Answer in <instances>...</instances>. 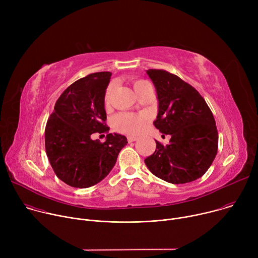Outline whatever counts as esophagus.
Returning a JSON list of instances; mask_svg holds the SVG:
<instances>
[{"mask_svg":"<svg viewBox=\"0 0 258 258\" xmlns=\"http://www.w3.org/2000/svg\"><path fill=\"white\" fill-rule=\"evenodd\" d=\"M137 137H134V136H132V137H127V142L128 143H132V142H135V141H137Z\"/></svg>","mask_w":258,"mask_h":258,"instance_id":"esophagus-1","label":"esophagus"}]
</instances>
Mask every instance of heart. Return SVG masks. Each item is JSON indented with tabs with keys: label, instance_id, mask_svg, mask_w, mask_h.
Wrapping results in <instances>:
<instances>
[{
	"label": "heart",
	"instance_id": "b5f03b06",
	"mask_svg": "<svg viewBox=\"0 0 258 258\" xmlns=\"http://www.w3.org/2000/svg\"><path fill=\"white\" fill-rule=\"evenodd\" d=\"M149 83L138 80L133 83L134 90L139 95L141 91L145 88L146 85ZM114 91V84H110L104 94V105L105 107H108L111 102V96ZM149 121V116L146 113H140V114H133V113H119L113 118V128L116 132L126 134V135H137L141 133L144 127L146 126L147 122Z\"/></svg>",
	"mask_w": 258,
	"mask_h": 258
}]
</instances>
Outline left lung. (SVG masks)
Returning <instances> with one entry per match:
<instances>
[{
  "label": "left lung",
  "mask_w": 258,
  "mask_h": 258,
  "mask_svg": "<svg viewBox=\"0 0 258 258\" xmlns=\"http://www.w3.org/2000/svg\"><path fill=\"white\" fill-rule=\"evenodd\" d=\"M158 99L153 122L160 133L170 135L163 146L145 159L150 171L171 183H186L201 177L212 164L218 134L211 110L199 92L178 77L162 69H149Z\"/></svg>",
  "instance_id": "left-lung-1"
}]
</instances>
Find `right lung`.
I'll use <instances>...</instances> for the list:
<instances>
[{"instance_id": "1", "label": "right lung", "mask_w": 258, "mask_h": 258, "mask_svg": "<svg viewBox=\"0 0 258 258\" xmlns=\"http://www.w3.org/2000/svg\"><path fill=\"white\" fill-rule=\"evenodd\" d=\"M111 72L91 73L70 85L57 100L45 130L46 152L56 175L68 186L89 188L111 171L124 136L108 134L106 141L92 134L108 133L104 94Z\"/></svg>"}]
</instances>
